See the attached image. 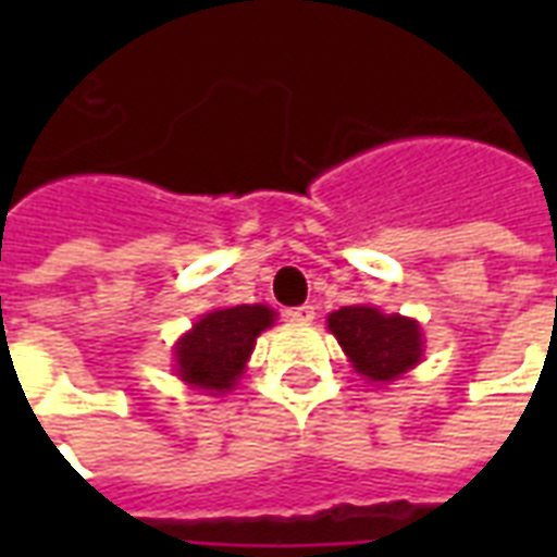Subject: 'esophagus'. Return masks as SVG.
<instances>
[{
    "instance_id": "esophagus-1",
    "label": "esophagus",
    "mask_w": 557,
    "mask_h": 557,
    "mask_svg": "<svg viewBox=\"0 0 557 557\" xmlns=\"http://www.w3.org/2000/svg\"><path fill=\"white\" fill-rule=\"evenodd\" d=\"M292 323H312L314 321V306L304 304V306H295V309H286L283 312Z\"/></svg>"
}]
</instances>
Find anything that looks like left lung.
Instances as JSON below:
<instances>
[{"mask_svg": "<svg viewBox=\"0 0 557 557\" xmlns=\"http://www.w3.org/2000/svg\"><path fill=\"white\" fill-rule=\"evenodd\" d=\"M356 372L389 384L422 361V330L413 318L384 314L375 306H344L326 318Z\"/></svg>", "mask_w": 557, "mask_h": 557, "instance_id": "8db88e82", "label": "left lung"}]
</instances>
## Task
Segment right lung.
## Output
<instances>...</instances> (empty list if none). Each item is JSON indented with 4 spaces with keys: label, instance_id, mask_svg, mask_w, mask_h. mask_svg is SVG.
<instances>
[{
    "label": "right lung",
    "instance_id": "obj_1",
    "mask_svg": "<svg viewBox=\"0 0 557 557\" xmlns=\"http://www.w3.org/2000/svg\"><path fill=\"white\" fill-rule=\"evenodd\" d=\"M274 323L269 306H231L201 314L176 344V375L190 387L227 393L243 375L257 335Z\"/></svg>",
    "mask_w": 557,
    "mask_h": 557
}]
</instances>
